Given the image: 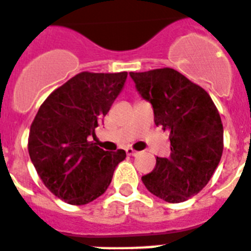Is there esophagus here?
Wrapping results in <instances>:
<instances>
[{"instance_id":"obj_1","label":"esophagus","mask_w":251,"mask_h":251,"mask_svg":"<svg viewBox=\"0 0 251 251\" xmlns=\"http://www.w3.org/2000/svg\"><path fill=\"white\" fill-rule=\"evenodd\" d=\"M126 153H127V155H136V154H138V151H134L132 148H126Z\"/></svg>"}]
</instances>
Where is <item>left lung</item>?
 <instances>
[{"label": "left lung", "instance_id": "1", "mask_svg": "<svg viewBox=\"0 0 251 251\" xmlns=\"http://www.w3.org/2000/svg\"><path fill=\"white\" fill-rule=\"evenodd\" d=\"M140 96L151 103L154 124L170 132L171 154L157 157L142 177L153 195L181 203L197 195L213 176L223 151V125L205 90L178 71L163 67L130 73Z\"/></svg>", "mask_w": 251, "mask_h": 251}]
</instances>
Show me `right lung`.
<instances>
[{"instance_id":"obj_1","label":"right lung","mask_w":251,"mask_h":251,"mask_svg":"<svg viewBox=\"0 0 251 251\" xmlns=\"http://www.w3.org/2000/svg\"><path fill=\"white\" fill-rule=\"evenodd\" d=\"M126 77L125 71H84L53 90L38 109L29 132V155L44 186L61 201L73 205L93 201L125 159V151H103L89 138L96 136Z\"/></svg>"}]
</instances>
